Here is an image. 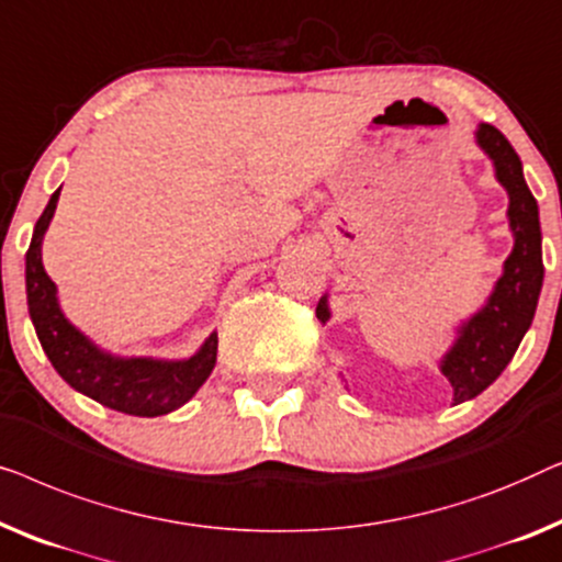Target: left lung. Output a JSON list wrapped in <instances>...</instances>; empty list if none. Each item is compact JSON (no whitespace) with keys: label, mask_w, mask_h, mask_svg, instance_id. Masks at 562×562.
<instances>
[{"label":"left lung","mask_w":562,"mask_h":562,"mask_svg":"<svg viewBox=\"0 0 562 562\" xmlns=\"http://www.w3.org/2000/svg\"><path fill=\"white\" fill-rule=\"evenodd\" d=\"M476 142L494 160L496 180L509 193L507 216L515 234V249L504 262V274L488 303L463 323L456 344L440 361V371L453 386V405L476 397L507 369L527 328L532 326L544 278L540 211L521 176L519 155L492 124L479 126ZM315 313L323 323L330 318L326 297H321Z\"/></svg>","instance_id":"1"}]
</instances>
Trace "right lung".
I'll return each instance as SVG.
<instances>
[{
  "instance_id": "obj_1",
  "label": "right lung",
  "mask_w": 562,
  "mask_h": 562,
  "mask_svg": "<svg viewBox=\"0 0 562 562\" xmlns=\"http://www.w3.org/2000/svg\"><path fill=\"white\" fill-rule=\"evenodd\" d=\"M60 188L50 195L43 216L37 218L33 241L25 257L27 307L35 334L55 371L74 386L76 392L97 400L99 405L116 413L157 417L183 407L216 367L218 336L211 334L201 351L183 361L160 359H122L101 351L81 330L70 326L60 313L58 290L43 267V236L58 205Z\"/></svg>"
}]
</instances>
